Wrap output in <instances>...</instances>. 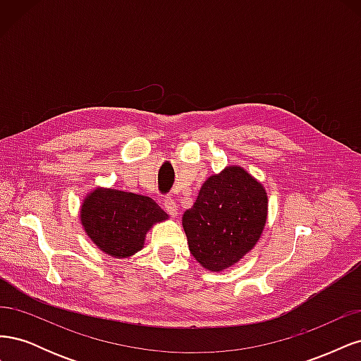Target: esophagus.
<instances>
[{
    "mask_svg": "<svg viewBox=\"0 0 361 361\" xmlns=\"http://www.w3.org/2000/svg\"><path fill=\"white\" fill-rule=\"evenodd\" d=\"M164 207H166L167 214H170L171 216H176L178 215V203L174 202L171 197H166L164 199Z\"/></svg>",
    "mask_w": 361,
    "mask_h": 361,
    "instance_id": "obj_1",
    "label": "esophagus"
}]
</instances>
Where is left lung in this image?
Wrapping results in <instances>:
<instances>
[{
  "instance_id": "8db88e82",
  "label": "left lung",
  "mask_w": 361,
  "mask_h": 361,
  "mask_svg": "<svg viewBox=\"0 0 361 361\" xmlns=\"http://www.w3.org/2000/svg\"><path fill=\"white\" fill-rule=\"evenodd\" d=\"M268 218L264 185L239 166L211 174L182 216L194 259L211 272L238 264L255 248Z\"/></svg>"
}]
</instances>
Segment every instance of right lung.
<instances>
[{"mask_svg": "<svg viewBox=\"0 0 361 361\" xmlns=\"http://www.w3.org/2000/svg\"><path fill=\"white\" fill-rule=\"evenodd\" d=\"M169 215L147 195L96 187L85 195L80 221L90 241L116 259L134 256L145 247L146 235Z\"/></svg>", "mask_w": 361, "mask_h": 361, "instance_id": "add662e5", "label": "right lung"}]
</instances>
